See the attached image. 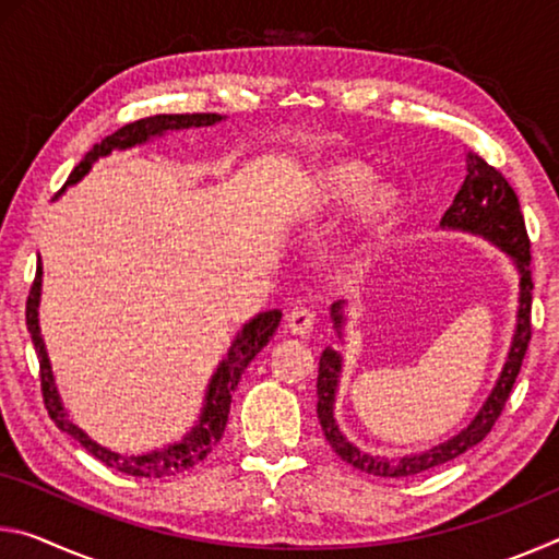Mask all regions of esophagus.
<instances>
[{"mask_svg": "<svg viewBox=\"0 0 559 559\" xmlns=\"http://www.w3.org/2000/svg\"><path fill=\"white\" fill-rule=\"evenodd\" d=\"M313 325H316V316L310 313L308 308H302V306H296L286 316V328L290 330L293 335H310V330H313Z\"/></svg>", "mask_w": 559, "mask_h": 559, "instance_id": "obj_1", "label": "esophagus"}]
</instances>
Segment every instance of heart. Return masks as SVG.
Segmentation results:
<instances>
[{
	"instance_id": "obj_1",
	"label": "heart",
	"mask_w": 559,
	"mask_h": 559,
	"mask_svg": "<svg viewBox=\"0 0 559 559\" xmlns=\"http://www.w3.org/2000/svg\"><path fill=\"white\" fill-rule=\"evenodd\" d=\"M374 182V169L362 159H328L302 177L296 194L302 219H323L359 204L357 229L347 243V259L357 269L372 261L402 214L400 189Z\"/></svg>"
}]
</instances>
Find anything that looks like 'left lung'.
<instances>
[{"label":"left lung","instance_id":"8db88e82","mask_svg":"<svg viewBox=\"0 0 559 559\" xmlns=\"http://www.w3.org/2000/svg\"><path fill=\"white\" fill-rule=\"evenodd\" d=\"M468 175L463 179L456 200L447 210L441 219V229H456L468 231L476 236H484L490 243H496L498 249H503L510 259H513L515 269L520 273V298H518V323L515 335L510 343L503 372H500L493 392L488 394L486 404L480 406L466 429L456 437L439 443L429 451L409 453L402 459H386V456H370V453L359 451L353 447L343 431L335 424V394L340 384V372H343V357H340L333 347H325L320 355L318 367V421L323 427V433L330 447L340 459L349 466L370 473V476L380 478H404L414 476V473L429 471L433 466H441L451 459L466 453L471 447L484 441L488 431L493 429L498 416L503 414L506 402L510 392H513L515 377L523 367V359L527 353L530 335H533V325H530V308H533V273H530V239L525 231V219L520 212L518 194L513 187L508 185L503 173L496 167H490L484 157L468 150L466 153ZM333 323L337 328V335H343V302H333L330 308Z\"/></svg>","mask_w":559,"mask_h":559}]
</instances>
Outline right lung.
I'll return each instance as SVG.
<instances>
[{"label":"right lung","instance_id":"1","mask_svg":"<svg viewBox=\"0 0 559 559\" xmlns=\"http://www.w3.org/2000/svg\"><path fill=\"white\" fill-rule=\"evenodd\" d=\"M219 120H224V118L216 116V112H182V116H150V118L130 122V126H122L106 140H100L98 145H93L91 153H86V157H83L81 163L73 167V173L69 175V179H66L63 189L86 177L93 163H96L98 157L110 155L112 150H128V147L147 143L150 138L165 135V132H169V130L206 128V126H214V122H219ZM41 273L44 271H41V261H39V266H36V278L32 283V290H29V298H26V328H29L36 357H39L44 406H46V412H49L56 427L79 441L81 447L86 449L91 456H96L100 463H106V466L116 468L120 473H128V476H135V478L177 476V473H185L189 468H194L200 461H204L206 453H212L216 441L222 439V433L226 429L231 394L236 386H239L243 370L249 367L251 359L269 345L273 333H276V328L281 323V310H266V313H259L257 318H251L249 323L241 328V333L236 335V340L229 347V353H226L219 367H216V372L212 374L210 386H206L200 421L194 424L192 431H189L182 441L167 443L165 449L140 453V456H122V453L110 451L106 447H100L98 441H93L86 431L75 427V424L69 419V414H66V409H63L59 390H56V384H53L51 362H49V355H46L41 328H39Z\"/></svg>","mask_w":559,"mask_h":559}]
</instances>
